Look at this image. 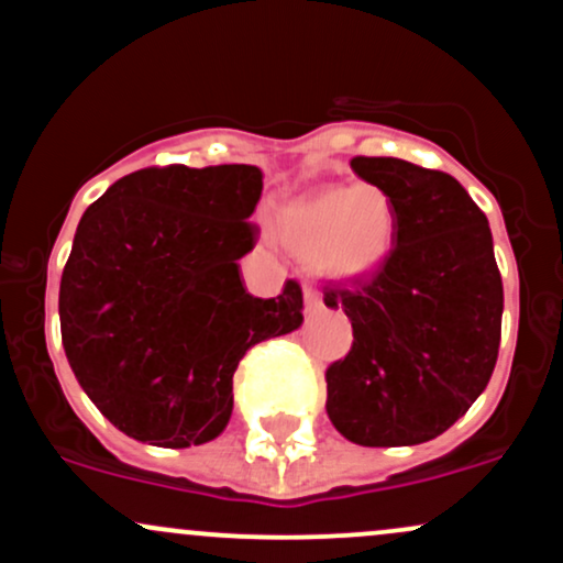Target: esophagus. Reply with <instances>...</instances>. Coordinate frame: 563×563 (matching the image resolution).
Masks as SVG:
<instances>
[{"label":"esophagus","mask_w":563,"mask_h":563,"mask_svg":"<svg viewBox=\"0 0 563 563\" xmlns=\"http://www.w3.org/2000/svg\"><path fill=\"white\" fill-rule=\"evenodd\" d=\"M323 307V299H320V291L312 286H305V310L307 312H318Z\"/></svg>","instance_id":"1"}]
</instances>
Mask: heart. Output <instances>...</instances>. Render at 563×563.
<instances>
[{"instance_id": "1", "label": "heart", "mask_w": 563, "mask_h": 563, "mask_svg": "<svg viewBox=\"0 0 563 563\" xmlns=\"http://www.w3.org/2000/svg\"><path fill=\"white\" fill-rule=\"evenodd\" d=\"M280 234L329 275L366 277L390 256L398 216L385 189L355 184L294 200L280 213Z\"/></svg>"}]
</instances>
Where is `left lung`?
<instances>
[{
	"label": "left lung",
	"instance_id": "1",
	"mask_svg": "<svg viewBox=\"0 0 563 563\" xmlns=\"http://www.w3.org/2000/svg\"><path fill=\"white\" fill-rule=\"evenodd\" d=\"M393 197L398 234L366 277L331 280L352 347L325 368V411L357 446H413L449 430L489 385L503 333L492 230L465 187L398 157H352Z\"/></svg>",
	"mask_w": 563,
	"mask_h": 563
}]
</instances>
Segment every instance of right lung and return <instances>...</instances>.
<instances>
[{"label":"right lung","mask_w":563,"mask_h":563,"mask_svg":"<svg viewBox=\"0 0 563 563\" xmlns=\"http://www.w3.org/2000/svg\"><path fill=\"white\" fill-rule=\"evenodd\" d=\"M262 187L253 165H152L111 184L79 221L60 275V339L96 409L135 441H213L245 352L305 320L296 280L275 299L240 280Z\"/></svg>","instance_id":"add662e5"}]
</instances>
